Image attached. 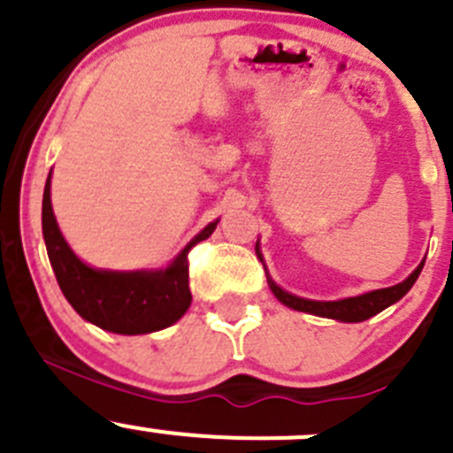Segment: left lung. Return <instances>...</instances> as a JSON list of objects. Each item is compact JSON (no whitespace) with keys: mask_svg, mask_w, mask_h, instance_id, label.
Segmentation results:
<instances>
[{"mask_svg":"<svg viewBox=\"0 0 453 453\" xmlns=\"http://www.w3.org/2000/svg\"><path fill=\"white\" fill-rule=\"evenodd\" d=\"M256 256H258L260 263H263V267H265V260H263V254H260L258 241H256ZM423 265H425V260H421V265H418V267L414 269V272L410 273L403 282H399V285L386 287V289H374V291H368V294L353 296V298H342V300L300 298V296H294V294H289V291L282 289V287H278L276 282L272 280V276H269L267 267H265V272H267L269 289H272V294L276 296V298L280 300L285 307L294 309V311L318 315V318L337 319V322H364V319L381 313L383 309H388L390 304L399 303V300L403 298L410 289H412V285L417 282L418 273H421Z\"/></svg>","mask_w":453,"mask_h":453,"instance_id":"left-lung-1","label":"left lung"}]
</instances>
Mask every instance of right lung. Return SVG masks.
Returning a JSON list of instances; mask_svg holds the SVG:
<instances>
[{
  "mask_svg": "<svg viewBox=\"0 0 453 453\" xmlns=\"http://www.w3.org/2000/svg\"><path fill=\"white\" fill-rule=\"evenodd\" d=\"M50 177L52 173L45 181L41 210L45 250L63 296L85 322L118 335H144L171 326L188 311L193 303L188 287V252L212 234L219 219L208 223L166 267L135 272L98 269L83 263L58 230L50 199Z\"/></svg>",
  "mask_w": 453,
  "mask_h": 453,
  "instance_id": "obj_1",
  "label": "right lung"
}]
</instances>
